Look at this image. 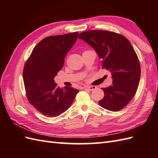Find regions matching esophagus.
I'll use <instances>...</instances> for the list:
<instances>
[{"label": "esophagus", "mask_w": 158, "mask_h": 158, "mask_svg": "<svg viewBox=\"0 0 158 158\" xmlns=\"http://www.w3.org/2000/svg\"><path fill=\"white\" fill-rule=\"evenodd\" d=\"M84 88L88 89L89 90H90V91H93V90L96 89V86H85Z\"/></svg>", "instance_id": "1"}]
</instances>
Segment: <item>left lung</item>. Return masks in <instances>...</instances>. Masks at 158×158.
<instances>
[{"label": "left lung", "mask_w": 158, "mask_h": 158, "mask_svg": "<svg viewBox=\"0 0 158 158\" xmlns=\"http://www.w3.org/2000/svg\"><path fill=\"white\" fill-rule=\"evenodd\" d=\"M79 39L92 46L101 59L102 68L112 74L113 84L102 88L100 106L111 111L123 109L136 94L140 78V65L132 45L125 36L108 31H85Z\"/></svg>", "instance_id": "obj_1"}]
</instances>
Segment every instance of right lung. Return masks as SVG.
I'll list each match as a JSON object with an SVG mask.
<instances>
[{
    "mask_svg": "<svg viewBox=\"0 0 158 158\" xmlns=\"http://www.w3.org/2000/svg\"><path fill=\"white\" fill-rule=\"evenodd\" d=\"M78 32L50 36L36 45L24 64L23 79L29 102L43 115L55 117L65 112L79 91L60 89L54 77L62 69L67 53L75 44Z\"/></svg>",
    "mask_w": 158,
    "mask_h": 158,
    "instance_id": "1",
    "label": "right lung"
}]
</instances>
